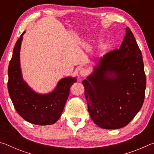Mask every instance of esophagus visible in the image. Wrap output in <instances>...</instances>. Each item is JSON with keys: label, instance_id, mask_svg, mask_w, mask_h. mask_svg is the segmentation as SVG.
Returning a JSON list of instances; mask_svg holds the SVG:
<instances>
[{"label": "esophagus", "instance_id": "1", "mask_svg": "<svg viewBox=\"0 0 154 154\" xmlns=\"http://www.w3.org/2000/svg\"><path fill=\"white\" fill-rule=\"evenodd\" d=\"M88 69H85V68H83L80 71V75L82 77H85L88 75Z\"/></svg>", "mask_w": 154, "mask_h": 154}]
</instances>
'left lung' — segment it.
Segmentation results:
<instances>
[{"mask_svg": "<svg viewBox=\"0 0 154 154\" xmlns=\"http://www.w3.org/2000/svg\"><path fill=\"white\" fill-rule=\"evenodd\" d=\"M125 32L119 49L104 55L93 73L82 82L91 118L104 129L126 126L144 102L142 54L128 27Z\"/></svg>", "mask_w": 154, "mask_h": 154, "instance_id": "obj_1", "label": "left lung"}]
</instances>
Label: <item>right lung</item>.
Segmentation results:
<instances>
[{
  "label": "right lung",
  "instance_id": "obj_1",
  "mask_svg": "<svg viewBox=\"0 0 154 154\" xmlns=\"http://www.w3.org/2000/svg\"><path fill=\"white\" fill-rule=\"evenodd\" d=\"M25 32L18 38L8 68L9 94L17 113L26 121L36 125H50L60 118L70 88L76 78L66 77L58 82L56 89L48 94H39L30 89L21 73L20 51Z\"/></svg>",
  "mask_w": 154,
  "mask_h": 154
}]
</instances>
